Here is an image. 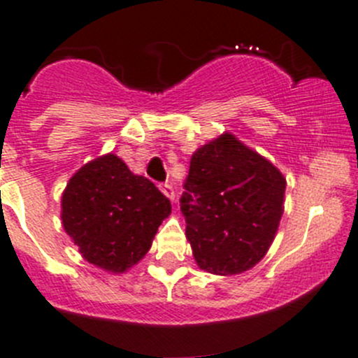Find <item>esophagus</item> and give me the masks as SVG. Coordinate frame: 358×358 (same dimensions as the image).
<instances>
[{
    "mask_svg": "<svg viewBox=\"0 0 358 358\" xmlns=\"http://www.w3.org/2000/svg\"><path fill=\"white\" fill-rule=\"evenodd\" d=\"M159 189H161V192L164 194L169 201H175V189H173L171 183H161Z\"/></svg>",
    "mask_w": 358,
    "mask_h": 358,
    "instance_id": "obj_1",
    "label": "esophagus"
}]
</instances>
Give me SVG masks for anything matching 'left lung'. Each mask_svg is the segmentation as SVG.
Returning a JSON list of instances; mask_svg holds the SVG:
<instances>
[{"instance_id": "obj_1", "label": "left lung", "mask_w": 358, "mask_h": 358, "mask_svg": "<svg viewBox=\"0 0 358 358\" xmlns=\"http://www.w3.org/2000/svg\"><path fill=\"white\" fill-rule=\"evenodd\" d=\"M180 206L199 268L236 275L252 268L275 239L286 178L232 133L192 154Z\"/></svg>"}]
</instances>
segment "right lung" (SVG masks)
I'll use <instances>...</instances> for the list:
<instances>
[{"label": "right lung", "mask_w": 358, "mask_h": 358, "mask_svg": "<svg viewBox=\"0 0 358 358\" xmlns=\"http://www.w3.org/2000/svg\"><path fill=\"white\" fill-rule=\"evenodd\" d=\"M171 202L115 154L86 162L62 194V225L88 263L112 273L147 255Z\"/></svg>", "instance_id": "obj_1"}]
</instances>
